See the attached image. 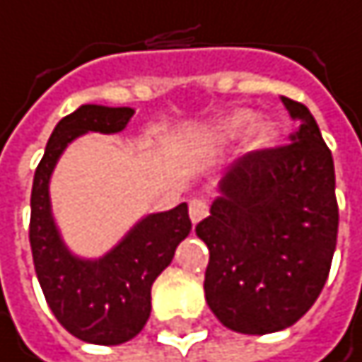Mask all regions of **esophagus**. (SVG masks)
<instances>
[{"label":"esophagus","mask_w":362,"mask_h":362,"mask_svg":"<svg viewBox=\"0 0 362 362\" xmlns=\"http://www.w3.org/2000/svg\"><path fill=\"white\" fill-rule=\"evenodd\" d=\"M208 212H210V208H208V204L204 199H193L189 204V216H191L193 225H197L199 221H204L208 216Z\"/></svg>","instance_id":"obj_1"}]
</instances>
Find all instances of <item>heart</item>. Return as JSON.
<instances>
[{"label": "heart", "mask_w": 362, "mask_h": 362, "mask_svg": "<svg viewBox=\"0 0 362 362\" xmlns=\"http://www.w3.org/2000/svg\"><path fill=\"white\" fill-rule=\"evenodd\" d=\"M252 120H255V114L250 110H238L218 124L216 133L221 139H233L242 135L252 124ZM250 139H252V146L257 148L269 146L276 139V124L272 120H257L250 129Z\"/></svg>", "instance_id": "obj_1"}]
</instances>
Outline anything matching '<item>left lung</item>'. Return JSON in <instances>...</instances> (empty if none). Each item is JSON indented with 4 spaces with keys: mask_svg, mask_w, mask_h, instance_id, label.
I'll return each mask as SVG.
<instances>
[{
    "mask_svg": "<svg viewBox=\"0 0 362 362\" xmlns=\"http://www.w3.org/2000/svg\"><path fill=\"white\" fill-rule=\"evenodd\" d=\"M282 103L299 120L291 141L233 160L210 216L195 227L210 250L206 301L246 335L295 325L318 299L337 244L331 150L303 103Z\"/></svg>",
    "mask_w": 362,
    "mask_h": 362,
    "instance_id": "left-lung-1",
    "label": "left lung"
}]
</instances>
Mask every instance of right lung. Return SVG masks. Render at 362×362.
Returning a JSON list of instances; mask_svg holds the SVG:
<instances>
[{"label":"right lung","mask_w":362,"mask_h":362,"mask_svg":"<svg viewBox=\"0 0 362 362\" xmlns=\"http://www.w3.org/2000/svg\"><path fill=\"white\" fill-rule=\"evenodd\" d=\"M133 107L86 103L61 118L46 144L33 175L29 242L35 274L54 318L74 337L118 346L133 339L150 318V288L171 263L177 244L191 233L187 204L141 218L101 259H80L69 252L50 210L52 169L76 137L99 131L118 133Z\"/></svg>","instance_id":"1"}]
</instances>
